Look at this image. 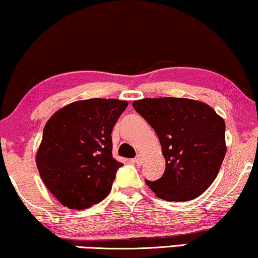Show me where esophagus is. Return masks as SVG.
<instances>
[{
	"label": "esophagus",
	"instance_id": "obj_1",
	"mask_svg": "<svg viewBox=\"0 0 258 258\" xmlns=\"http://www.w3.org/2000/svg\"><path fill=\"white\" fill-rule=\"evenodd\" d=\"M142 161H144V159H142V156L139 154V155H138V156L136 157V159H134V163H136L137 166H141Z\"/></svg>",
	"mask_w": 258,
	"mask_h": 258
}]
</instances>
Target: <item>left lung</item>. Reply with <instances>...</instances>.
<instances>
[{"instance_id":"obj_1","label":"left lung","mask_w":258,"mask_h":258,"mask_svg":"<svg viewBox=\"0 0 258 258\" xmlns=\"http://www.w3.org/2000/svg\"><path fill=\"white\" fill-rule=\"evenodd\" d=\"M133 107L159 137L166 160L162 177L147 185L167 202H186L210 187L226 154L224 119L189 98H145Z\"/></svg>"}]
</instances>
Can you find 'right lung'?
I'll return each mask as SVG.
<instances>
[{
  "label": "right lung",
  "mask_w": 258,
  "mask_h": 258,
  "mask_svg": "<svg viewBox=\"0 0 258 258\" xmlns=\"http://www.w3.org/2000/svg\"><path fill=\"white\" fill-rule=\"evenodd\" d=\"M127 102L92 98L72 103L45 125L37 153L40 177L71 210L103 201L122 166L112 156V133Z\"/></svg>",
  "instance_id": "obj_1"
}]
</instances>
